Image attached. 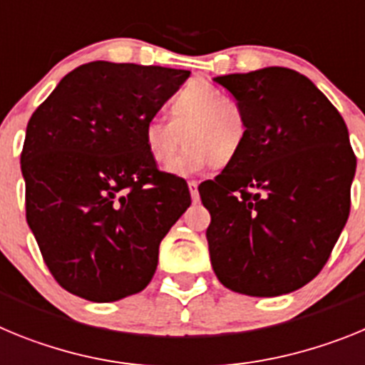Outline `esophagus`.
<instances>
[{
	"instance_id": "1",
	"label": "esophagus",
	"mask_w": 365,
	"mask_h": 365,
	"mask_svg": "<svg viewBox=\"0 0 365 365\" xmlns=\"http://www.w3.org/2000/svg\"><path fill=\"white\" fill-rule=\"evenodd\" d=\"M188 186H190V193H192V201L199 202V192H197L199 182L197 180H188Z\"/></svg>"
}]
</instances>
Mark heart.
<instances>
[{
  "label": "heart",
  "instance_id": "1",
  "mask_svg": "<svg viewBox=\"0 0 365 365\" xmlns=\"http://www.w3.org/2000/svg\"><path fill=\"white\" fill-rule=\"evenodd\" d=\"M170 113L172 118L146 122L144 144L155 163L170 166L188 136L190 146L170 168L177 175H192L214 163L228 164L247 143L243 108L210 83H188L172 100Z\"/></svg>",
  "mask_w": 365,
  "mask_h": 365
}]
</instances>
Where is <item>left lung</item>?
I'll use <instances>...</instances> for the list:
<instances>
[{
  "mask_svg": "<svg viewBox=\"0 0 365 365\" xmlns=\"http://www.w3.org/2000/svg\"><path fill=\"white\" fill-rule=\"evenodd\" d=\"M214 82L243 108L248 135L199 186L212 215V267L240 294H289L324 269L349 217L356 157L347 125L307 76L287 67Z\"/></svg>",
  "mask_w": 365,
  "mask_h": 365,
  "instance_id": "8db88e82",
  "label": "left lung"
}]
</instances>
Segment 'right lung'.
<instances>
[{
	"label": "right lung",
	"instance_id": "1",
	"mask_svg": "<svg viewBox=\"0 0 365 365\" xmlns=\"http://www.w3.org/2000/svg\"><path fill=\"white\" fill-rule=\"evenodd\" d=\"M188 76L83 63L32 113L21 151L27 222L71 294L117 302L153 278L160 241L192 197L185 179L150 157L144 125Z\"/></svg>",
	"mask_w": 365,
	"mask_h": 365
}]
</instances>
